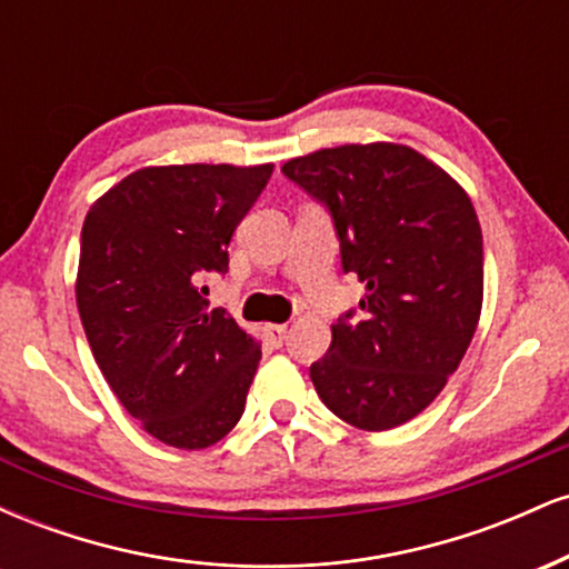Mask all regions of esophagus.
<instances>
[{
	"mask_svg": "<svg viewBox=\"0 0 569 569\" xmlns=\"http://www.w3.org/2000/svg\"><path fill=\"white\" fill-rule=\"evenodd\" d=\"M264 331L267 337L276 339V342H283L286 335H289V323H267Z\"/></svg>",
	"mask_w": 569,
	"mask_h": 569,
	"instance_id": "obj_1",
	"label": "esophagus"
}]
</instances>
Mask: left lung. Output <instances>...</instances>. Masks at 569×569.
<instances>
[{
  "instance_id": "1",
  "label": "left lung",
  "mask_w": 569,
  "mask_h": 569,
  "mask_svg": "<svg viewBox=\"0 0 569 569\" xmlns=\"http://www.w3.org/2000/svg\"><path fill=\"white\" fill-rule=\"evenodd\" d=\"M280 171L329 208L342 270L367 286L361 318L350 310L331 326L310 380L350 426H403L441 393L479 326L473 202L436 162L390 141L318 149Z\"/></svg>"
}]
</instances>
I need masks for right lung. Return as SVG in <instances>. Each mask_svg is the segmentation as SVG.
<instances>
[{
  "label": "right lung",
  "instance_id": "obj_1",
  "mask_svg": "<svg viewBox=\"0 0 569 569\" xmlns=\"http://www.w3.org/2000/svg\"><path fill=\"white\" fill-rule=\"evenodd\" d=\"M272 166H158L126 176L82 224L77 307L90 350L130 417L176 449L238 426L262 348L202 280L230 267L234 227Z\"/></svg>",
  "mask_w": 569,
  "mask_h": 569
}]
</instances>
